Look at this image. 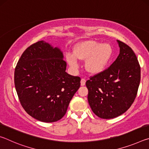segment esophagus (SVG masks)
I'll return each mask as SVG.
<instances>
[{"label":"esophagus","mask_w":149,"mask_h":149,"mask_svg":"<svg viewBox=\"0 0 149 149\" xmlns=\"http://www.w3.org/2000/svg\"><path fill=\"white\" fill-rule=\"evenodd\" d=\"M85 82H86V79H84V78H82L81 80V85L84 86V85H85Z\"/></svg>","instance_id":"obj_1"}]
</instances>
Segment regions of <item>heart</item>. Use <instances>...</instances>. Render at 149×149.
Listing matches in <instances>:
<instances>
[{"label":"heart","mask_w":149,"mask_h":149,"mask_svg":"<svg viewBox=\"0 0 149 149\" xmlns=\"http://www.w3.org/2000/svg\"><path fill=\"white\" fill-rule=\"evenodd\" d=\"M112 56V48L109 44L95 41H85L76 45L74 53L68 52L66 60L72 69L79 67L78 60H86L85 68L92 74H99L106 69Z\"/></svg>","instance_id":"b5f03b06"}]
</instances>
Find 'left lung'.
Here are the masks:
<instances>
[{
  "instance_id": "1",
  "label": "left lung",
  "mask_w": 149,
  "mask_h": 149,
  "mask_svg": "<svg viewBox=\"0 0 149 149\" xmlns=\"http://www.w3.org/2000/svg\"><path fill=\"white\" fill-rule=\"evenodd\" d=\"M117 41L120 50L116 60L86 81L91 108L103 119L116 118L129 109L141 81V67L135 52L124 42Z\"/></svg>"
}]
</instances>
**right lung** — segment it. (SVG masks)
Listing matches in <instances>:
<instances>
[{"mask_svg": "<svg viewBox=\"0 0 149 149\" xmlns=\"http://www.w3.org/2000/svg\"><path fill=\"white\" fill-rule=\"evenodd\" d=\"M66 62L58 48L40 41L22 54L15 68L14 84L25 111L42 122L60 120L80 87L81 78L65 72Z\"/></svg>", "mask_w": 149, "mask_h": 149, "instance_id": "1", "label": "right lung"}]
</instances>
